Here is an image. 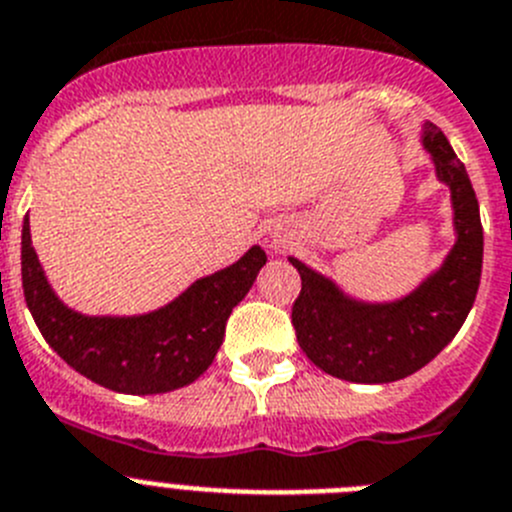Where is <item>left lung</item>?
Returning <instances> with one entry per match:
<instances>
[{"mask_svg": "<svg viewBox=\"0 0 512 512\" xmlns=\"http://www.w3.org/2000/svg\"><path fill=\"white\" fill-rule=\"evenodd\" d=\"M423 147L451 191L457 242L444 265L413 293L393 303L354 301L334 280L288 257L301 275V293L290 313L293 329L306 357L326 375L365 385L403 380L457 336L472 308L485 245L480 204L464 163L436 124L423 127Z\"/></svg>", "mask_w": 512, "mask_h": 512, "instance_id": "1", "label": "left lung"}]
</instances>
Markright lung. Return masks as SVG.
Returning a JSON list of instances; mask_svg holds the SVG:
<instances>
[{"label":"right lung","mask_w":512,"mask_h":512,"mask_svg":"<svg viewBox=\"0 0 512 512\" xmlns=\"http://www.w3.org/2000/svg\"><path fill=\"white\" fill-rule=\"evenodd\" d=\"M267 257L252 247L234 265L196 280L176 301L142 316H84L55 296L22 224V290L45 342L91 382L127 395H158L199 380L222 347L232 308Z\"/></svg>","instance_id":"obj_1"}]
</instances>
